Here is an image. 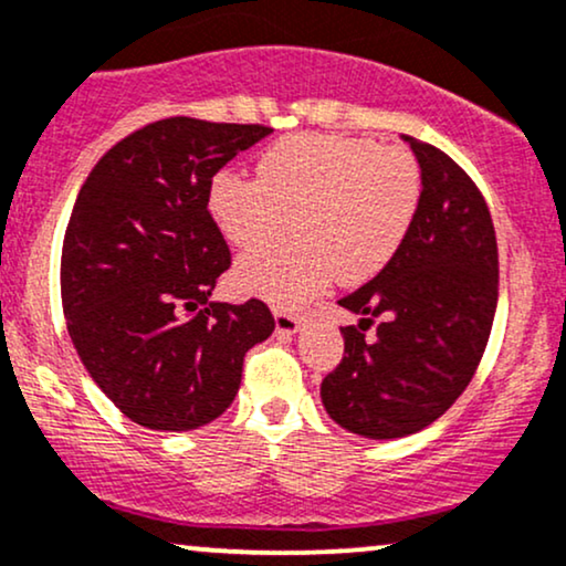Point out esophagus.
Segmentation results:
<instances>
[{
    "label": "esophagus",
    "mask_w": 566,
    "mask_h": 566,
    "mask_svg": "<svg viewBox=\"0 0 566 566\" xmlns=\"http://www.w3.org/2000/svg\"><path fill=\"white\" fill-rule=\"evenodd\" d=\"M274 324L279 335H297L301 332V316H292V313H276Z\"/></svg>",
    "instance_id": "1"
}]
</instances>
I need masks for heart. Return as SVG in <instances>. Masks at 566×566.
<instances>
[{"mask_svg": "<svg viewBox=\"0 0 566 566\" xmlns=\"http://www.w3.org/2000/svg\"><path fill=\"white\" fill-rule=\"evenodd\" d=\"M421 200L411 153L348 134H292L258 160V179L221 171L208 206L218 229L240 250L290 231L301 240L242 258L237 287L276 308H297L332 279L360 284L392 261Z\"/></svg>", "mask_w": 566, "mask_h": 566, "instance_id": "heart-1", "label": "heart"}]
</instances>
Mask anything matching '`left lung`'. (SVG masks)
I'll return each instance as SVG.
<instances>
[{"instance_id": "left-lung-1", "label": "left lung", "mask_w": 566, "mask_h": 566, "mask_svg": "<svg viewBox=\"0 0 566 566\" xmlns=\"http://www.w3.org/2000/svg\"><path fill=\"white\" fill-rule=\"evenodd\" d=\"M400 139L421 171L417 218L392 261L339 301L360 318L343 329L345 356L322 382L326 413L369 440L424 430L455 403L499 305V244L480 189L438 147Z\"/></svg>"}]
</instances>
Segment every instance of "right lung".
Listing matches in <instances>:
<instances>
[{"label": "right lung", "mask_w": 566, "mask_h": 566, "mask_svg": "<svg viewBox=\"0 0 566 566\" xmlns=\"http://www.w3.org/2000/svg\"><path fill=\"white\" fill-rule=\"evenodd\" d=\"M265 126L179 115L102 155L67 221L60 292L73 348L107 398L147 430L187 432L231 406L242 360L274 332L261 301H210L231 255L210 181Z\"/></svg>", "instance_id": "obj_1"}]
</instances>
